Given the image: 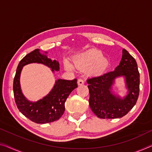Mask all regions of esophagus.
<instances>
[{"label":"esophagus","mask_w":152,"mask_h":152,"mask_svg":"<svg viewBox=\"0 0 152 152\" xmlns=\"http://www.w3.org/2000/svg\"><path fill=\"white\" fill-rule=\"evenodd\" d=\"M77 84L79 86H82L84 84V81L82 79H79L77 81Z\"/></svg>","instance_id":"1"}]
</instances>
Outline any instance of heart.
<instances>
[{
	"mask_svg": "<svg viewBox=\"0 0 152 152\" xmlns=\"http://www.w3.org/2000/svg\"><path fill=\"white\" fill-rule=\"evenodd\" d=\"M101 52L96 50H90L81 53L74 59V64L77 68L86 69L90 67L89 73L92 75H100L105 71L109 65V61L105 57L102 56ZM66 69H73L69 62H64Z\"/></svg>",
	"mask_w": 152,
	"mask_h": 152,
	"instance_id": "heart-1",
	"label": "heart"
}]
</instances>
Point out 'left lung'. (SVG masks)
Returning a JSON list of instances; mask_svg holds the SVG:
<instances>
[{"instance_id":"1","label":"left lung","mask_w":152,"mask_h":152,"mask_svg":"<svg viewBox=\"0 0 152 152\" xmlns=\"http://www.w3.org/2000/svg\"><path fill=\"white\" fill-rule=\"evenodd\" d=\"M124 76L128 94L123 99L113 94L115 79ZM90 92L89 104L92 111L102 119L120 118L135 105L139 94L140 75L136 60L125 49L122 58L115 71L87 79Z\"/></svg>"}]
</instances>
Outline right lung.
Returning <instances> with one entry per match:
<instances>
[{"label":"right lung","instance_id":"add662e5","mask_svg":"<svg viewBox=\"0 0 152 152\" xmlns=\"http://www.w3.org/2000/svg\"><path fill=\"white\" fill-rule=\"evenodd\" d=\"M47 53V52H45ZM41 63L52 69L59 71V62L48 58L36 49L24 56L18 64L13 79V94L18 109L23 115L37 124H46L59 120L65 110L64 103L71 92L77 88V79L73 80L58 79L53 89L43 99L31 102L26 99L21 90L20 77L23 66L30 63Z\"/></svg>","mask_w":152,"mask_h":152}]
</instances>
